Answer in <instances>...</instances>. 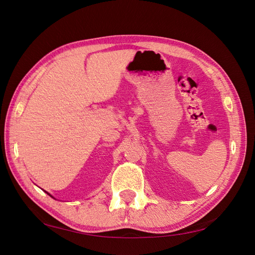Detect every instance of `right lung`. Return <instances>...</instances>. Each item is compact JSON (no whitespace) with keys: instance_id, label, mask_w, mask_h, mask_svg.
I'll return each instance as SVG.
<instances>
[{"instance_id":"1","label":"right lung","mask_w":255,"mask_h":255,"mask_svg":"<svg viewBox=\"0 0 255 255\" xmlns=\"http://www.w3.org/2000/svg\"><path fill=\"white\" fill-rule=\"evenodd\" d=\"M45 192H47V191H45ZM47 194H48V195H49V196H51V195H50V194H49V192H47ZM51 197H52V196H51ZM52 198H53V197H52Z\"/></svg>"}]
</instances>
